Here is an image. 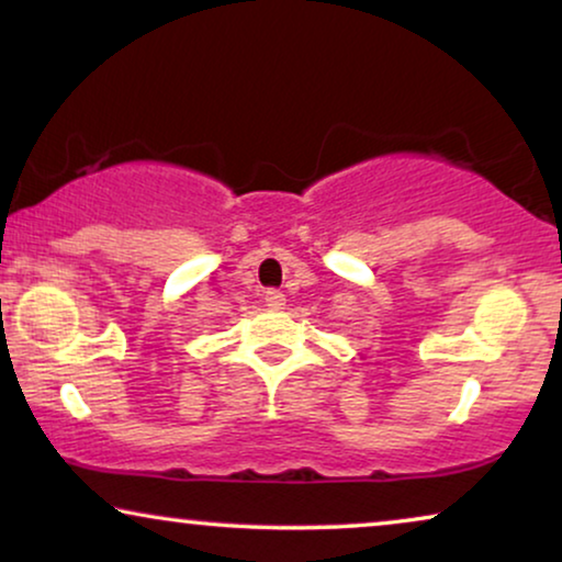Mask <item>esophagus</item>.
Instances as JSON below:
<instances>
[{
    "instance_id": "esophagus-1",
    "label": "esophagus",
    "mask_w": 562,
    "mask_h": 562,
    "mask_svg": "<svg viewBox=\"0 0 562 562\" xmlns=\"http://www.w3.org/2000/svg\"><path fill=\"white\" fill-rule=\"evenodd\" d=\"M266 306L273 312H281L283 306H286V296H283V291H276V289L266 291Z\"/></svg>"
}]
</instances>
